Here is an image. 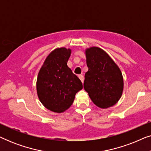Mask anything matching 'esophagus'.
I'll return each mask as SVG.
<instances>
[{"label":"esophagus","instance_id":"obj_1","mask_svg":"<svg viewBox=\"0 0 151 151\" xmlns=\"http://www.w3.org/2000/svg\"><path fill=\"white\" fill-rule=\"evenodd\" d=\"M78 78H80V80H81V82L83 83L84 82V76L82 75H78Z\"/></svg>","mask_w":151,"mask_h":151}]
</instances>
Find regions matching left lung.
Returning <instances> with one entry per match:
<instances>
[{
	"label": "left lung",
	"instance_id": "1",
	"mask_svg": "<svg viewBox=\"0 0 151 151\" xmlns=\"http://www.w3.org/2000/svg\"><path fill=\"white\" fill-rule=\"evenodd\" d=\"M88 71L84 88L97 106H113L122 96L124 80L121 70L106 51L97 47L85 49Z\"/></svg>",
	"mask_w": 151,
	"mask_h": 151
}]
</instances>
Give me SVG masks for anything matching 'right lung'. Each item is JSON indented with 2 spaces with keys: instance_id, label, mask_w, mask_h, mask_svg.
I'll return each instance as SVG.
<instances>
[{
  "instance_id": "add662e5",
  "label": "right lung",
  "mask_w": 151,
  "mask_h": 151,
  "mask_svg": "<svg viewBox=\"0 0 151 151\" xmlns=\"http://www.w3.org/2000/svg\"><path fill=\"white\" fill-rule=\"evenodd\" d=\"M71 49L58 47L45 59L36 81L39 100L48 110L62 113L73 104L76 93L83 88L80 80L67 66Z\"/></svg>"
}]
</instances>
